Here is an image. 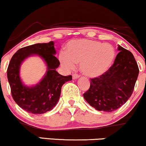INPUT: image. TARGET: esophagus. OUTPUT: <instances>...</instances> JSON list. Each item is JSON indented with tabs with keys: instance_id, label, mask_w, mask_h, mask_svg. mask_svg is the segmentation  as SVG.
I'll list each match as a JSON object with an SVG mask.
<instances>
[{
	"instance_id": "esophagus-1",
	"label": "esophagus",
	"mask_w": 146,
	"mask_h": 146,
	"mask_svg": "<svg viewBox=\"0 0 146 146\" xmlns=\"http://www.w3.org/2000/svg\"><path fill=\"white\" fill-rule=\"evenodd\" d=\"M80 77V75L79 74H74L72 75V78L73 79H76V78H79Z\"/></svg>"
}]
</instances>
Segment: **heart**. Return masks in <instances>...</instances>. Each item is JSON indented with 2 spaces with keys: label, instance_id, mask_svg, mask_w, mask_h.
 Wrapping results in <instances>:
<instances>
[{
  "label": "heart",
  "instance_id": "heart-1",
  "mask_svg": "<svg viewBox=\"0 0 146 146\" xmlns=\"http://www.w3.org/2000/svg\"><path fill=\"white\" fill-rule=\"evenodd\" d=\"M115 57L114 47L91 39L70 42L66 53L61 52L59 60L67 70H73L80 63V70L87 76L96 77L103 74L112 66Z\"/></svg>",
  "mask_w": 146,
  "mask_h": 146
}]
</instances>
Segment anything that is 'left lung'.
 <instances>
[{
	"mask_svg": "<svg viewBox=\"0 0 146 146\" xmlns=\"http://www.w3.org/2000/svg\"><path fill=\"white\" fill-rule=\"evenodd\" d=\"M113 64L103 74L91 78L90 87L83 96L98 111L112 112L131 96L137 79L138 65L128 50L118 46Z\"/></svg>",
	"mask_w": 146,
	"mask_h": 146,
	"instance_id": "1",
	"label": "left lung"
}]
</instances>
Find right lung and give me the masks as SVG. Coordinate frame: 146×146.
Segmentation results:
<instances>
[{"mask_svg":"<svg viewBox=\"0 0 146 146\" xmlns=\"http://www.w3.org/2000/svg\"><path fill=\"white\" fill-rule=\"evenodd\" d=\"M56 50L52 41L36 44L19 49L11 57L7 70L11 96L22 109L33 114H42L52 110L59 100L62 85L72 80V76H62L56 71L60 65L56 57ZM32 54H38L46 61L48 71L46 76L35 87L22 85L19 70L24 59Z\"/></svg>","mask_w":146,"mask_h":146,"instance_id":"obj_1","label":"right lung"}]
</instances>
